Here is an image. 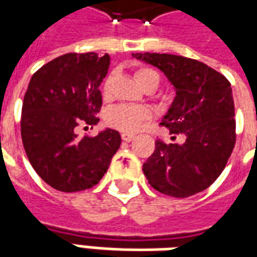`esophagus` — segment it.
<instances>
[{
  "instance_id": "obj_1",
  "label": "esophagus",
  "mask_w": 257,
  "mask_h": 257,
  "mask_svg": "<svg viewBox=\"0 0 257 257\" xmlns=\"http://www.w3.org/2000/svg\"><path fill=\"white\" fill-rule=\"evenodd\" d=\"M121 138H122L123 142H132L135 139L134 135H129V134H122L121 135Z\"/></svg>"
}]
</instances>
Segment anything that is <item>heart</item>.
<instances>
[{"label": "heart", "instance_id": "1", "mask_svg": "<svg viewBox=\"0 0 257 257\" xmlns=\"http://www.w3.org/2000/svg\"><path fill=\"white\" fill-rule=\"evenodd\" d=\"M135 78L138 84L145 88H157L160 84V75L153 68L142 67L136 70ZM112 90V74H110L101 88V93L104 99H110ZM151 118L150 108L145 106H131V104H118V106L110 108L106 114L107 123L112 128L119 129L122 132L134 134L142 128V125L147 122Z\"/></svg>", "mask_w": 257, "mask_h": 257}]
</instances>
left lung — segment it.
Masks as SVG:
<instances>
[{"mask_svg":"<svg viewBox=\"0 0 257 257\" xmlns=\"http://www.w3.org/2000/svg\"><path fill=\"white\" fill-rule=\"evenodd\" d=\"M167 75L176 96L162 118L171 139L156 142L143 172L157 191L186 198L208 189L220 176L235 145V119L228 79L202 62L169 53H132Z\"/></svg>","mask_w":257,"mask_h":257,"instance_id":"1","label":"left lung"}]
</instances>
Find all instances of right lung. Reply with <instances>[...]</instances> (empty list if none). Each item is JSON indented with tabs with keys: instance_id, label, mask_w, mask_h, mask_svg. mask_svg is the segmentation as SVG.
I'll return each instance as SVG.
<instances>
[{
	"instance_id": "right-lung-1",
	"label": "right lung",
	"mask_w": 257,
	"mask_h": 257,
	"mask_svg": "<svg viewBox=\"0 0 257 257\" xmlns=\"http://www.w3.org/2000/svg\"><path fill=\"white\" fill-rule=\"evenodd\" d=\"M110 56L66 53L44 64L31 77L22 107V140L31 167L53 189L75 193L99 183L121 146L117 131L78 138L79 123L96 125L99 86Z\"/></svg>"
}]
</instances>
